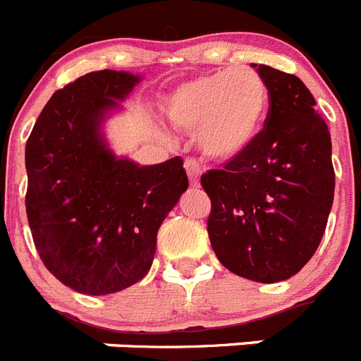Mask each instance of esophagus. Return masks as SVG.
Segmentation results:
<instances>
[{
  "instance_id": "34e87169",
  "label": "esophagus",
  "mask_w": 361,
  "mask_h": 361,
  "mask_svg": "<svg viewBox=\"0 0 361 361\" xmlns=\"http://www.w3.org/2000/svg\"><path fill=\"white\" fill-rule=\"evenodd\" d=\"M183 166H185V172H187V176H189L190 185H198L200 174H202V171H204V166L200 165V161L192 159V157H187L185 163H183Z\"/></svg>"
}]
</instances>
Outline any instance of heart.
Returning <instances> with one entry per match:
<instances>
[{"label": "heart", "instance_id": "1", "mask_svg": "<svg viewBox=\"0 0 361 361\" xmlns=\"http://www.w3.org/2000/svg\"><path fill=\"white\" fill-rule=\"evenodd\" d=\"M268 86L255 69L235 68L189 78L172 90L163 110L176 128L195 135L213 159H231L259 135Z\"/></svg>", "mask_w": 361, "mask_h": 361}]
</instances>
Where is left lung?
Listing matches in <instances>:
<instances>
[{"mask_svg":"<svg viewBox=\"0 0 361 361\" xmlns=\"http://www.w3.org/2000/svg\"><path fill=\"white\" fill-rule=\"evenodd\" d=\"M253 68L268 86L264 128L222 169L205 172L202 187L218 260L250 281L279 283L301 271L323 238L334 200L332 143L295 75Z\"/></svg>","mask_w":361,"mask_h":361,"instance_id":"left-lung-1","label":"left lung"}]
</instances>
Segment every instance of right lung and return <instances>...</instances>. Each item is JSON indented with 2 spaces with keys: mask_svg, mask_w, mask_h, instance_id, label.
<instances>
[{
  "mask_svg": "<svg viewBox=\"0 0 361 361\" xmlns=\"http://www.w3.org/2000/svg\"><path fill=\"white\" fill-rule=\"evenodd\" d=\"M141 78L87 73L54 92L25 145L27 220L45 268L87 295L145 277L157 229L187 190L183 159L139 166L111 152L101 134L108 111Z\"/></svg>",
  "mask_w": 361,
  "mask_h": 361,
  "instance_id": "obj_1",
  "label": "right lung"
}]
</instances>
